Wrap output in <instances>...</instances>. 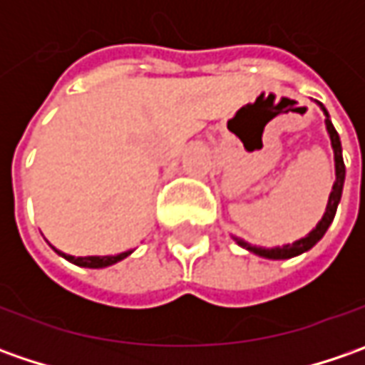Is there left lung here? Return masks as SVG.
Here are the masks:
<instances>
[{"label": "left lung", "mask_w": 365, "mask_h": 365, "mask_svg": "<svg viewBox=\"0 0 365 365\" xmlns=\"http://www.w3.org/2000/svg\"><path fill=\"white\" fill-rule=\"evenodd\" d=\"M321 109L325 111V115H327V132H329L331 138V146H333V152H335V173H337V180H335V185H333V190H331L329 195V203H327V211H325V215L323 219L319 221V225H317L313 232L309 233L307 237H302L299 242H294L292 245H282V247H272V250H264V247H256V245H250L242 242V240H237L235 237V242L242 245V247H247L250 252H254V254H258V256H264V258H270V259H287V258H294V256H299L302 252H307V250H311L313 245L325 235V232L329 230L331 221L335 217V211H337V205H339V199H341V190H344V180H345V164H344V156H341V140H339V133L337 130L333 128V123L329 120V113H327V109L323 107V103H319Z\"/></svg>", "instance_id": "1"}]
</instances>
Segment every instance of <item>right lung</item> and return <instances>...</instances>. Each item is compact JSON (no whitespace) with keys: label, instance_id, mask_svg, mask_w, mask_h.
Segmentation results:
<instances>
[{"label":"right lung","instance_id":"obj_1","mask_svg":"<svg viewBox=\"0 0 365 365\" xmlns=\"http://www.w3.org/2000/svg\"><path fill=\"white\" fill-rule=\"evenodd\" d=\"M61 256H64L68 262H73L77 266H85V268H106V266H111V264L120 262L125 256H130V252H123V254H118V256H85V258H75V256H66V254H61Z\"/></svg>","mask_w":365,"mask_h":365}]
</instances>
